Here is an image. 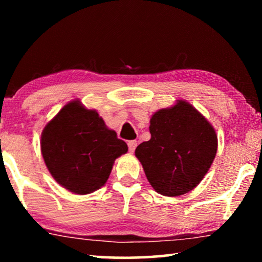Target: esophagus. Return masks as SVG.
Here are the masks:
<instances>
[{
    "mask_svg": "<svg viewBox=\"0 0 262 262\" xmlns=\"http://www.w3.org/2000/svg\"><path fill=\"white\" fill-rule=\"evenodd\" d=\"M136 147H137V142L135 140H132L128 142V149H129L130 152H134Z\"/></svg>",
    "mask_w": 262,
    "mask_h": 262,
    "instance_id": "obj_1",
    "label": "esophagus"
}]
</instances>
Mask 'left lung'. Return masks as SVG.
Listing matches in <instances>:
<instances>
[{
  "label": "left lung",
  "instance_id": "1",
  "mask_svg": "<svg viewBox=\"0 0 262 262\" xmlns=\"http://www.w3.org/2000/svg\"><path fill=\"white\" fill-rule=\"evenodd\" d=\"M151 139L137 145L135 156L150 185L165 196H179L201 183L217 151L211 123L185 100L150 119Z\"/></svg>",
  "mask_w": 262,
  "mask_h": 262
}]
</instances>
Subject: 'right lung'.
<instances>
[{
  "label": "right lung",
  "instance_id": "obj_1",
  "mask_svg": "<svg viewBox=\"0 0 262 262\" xmlns=\"http://www.w3.org/2000/svg\"><path fill=\"white\" fill-rule=\"evenodd\" d=\"M40 147L56 183L79 195L104 186L115 159L128 151L126 142L106 127L97 111L84 107L79 100L64 105L47 123Z\"/></svg>",
  "mask_w": 262,
  "mask_h": 262
}]
</instances>
